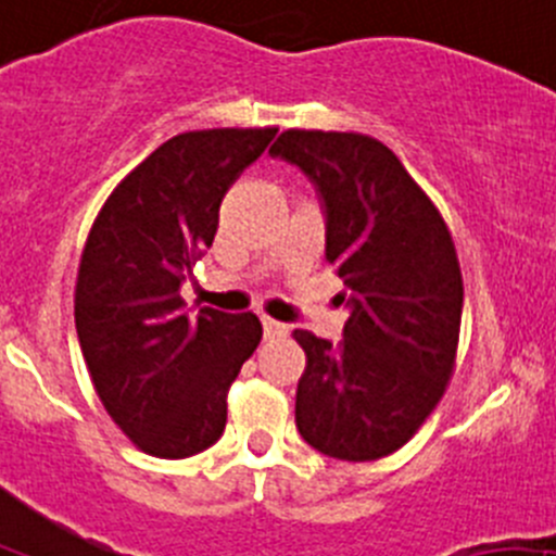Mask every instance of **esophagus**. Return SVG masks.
<instances>
[{
  "instance_id": "1",
  "label": "esophagus",
  "mask_w": 556,
  "mask_h": 556,
  "mask_svg": "<svg viewBox=\"0 0 556 556\" xmlns=\"http://www.w3.org/2000/svg\"><path fill=\"white\" fill-rule=\"evenodd\" d=\"M262 326H265V337H267V340H276V337L289 334V326L280 324V320L267 318V316H262Z\"/></svg>"
}]
</instances>
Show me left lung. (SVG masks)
I'll return each instance as SVG.
<instances>
[{
    "instance_id": "obj_1",
    "label": "left lung",
    "mask_w": 556,
    "mask_h": 556,
    "mask_svg": "<svg viewBox=\"0 0 556 556\" xmlns=\"http://www.w3.org/2000/svg\"><path fill=\"white\" fill-rule=\"evenodd\" d=\"M273 157L316 187L326 260L348 289L340 345L296 329L307 356L296 428L337 460L404 447L452 377L463 278L442 214L382 141L337 130H283Z\"/></svg>"
}]
</instances>
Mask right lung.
Listing matches in <instances>:
<instances>
[{
	"instance_id": "1",
	"label": "right lung",
	"mask_w": 556,
	"mask_h": 556,
	"mask_svg": "<svg viewBox=\"0 0 556 556\" xmlns=\"http://www.w3.org/2000/svg\"><path fill=\"white\" fill-rule=\"evenodd\" d=\"M278 128H211L160 144L109 194L74 289L79 348L104 409L139 450L190 457L219 442L227 391L256 351L254 313H185L181 283L219 205Z\"/></svg>"
}]
</instances>
